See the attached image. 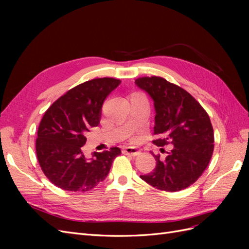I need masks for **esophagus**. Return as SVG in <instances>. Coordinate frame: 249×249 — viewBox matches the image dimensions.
<instances>
[{
    "label": "esophagus",
    "instance_id": "obj_1",
    "mask_svg": "<svg viewBox=\"0 0 249 249\" xmlns=\"http://www.w3.org/2000/svg\"><path fill=\"white\" fill-rule=\"evenodd\" d=\"M139 153H140V150L136 147H133V146H125L123 148V154H124V155H130V156L135 157V156L139 155Z\"/></svg>",
    "mask_w": 249,
    "mask_h": 249
}]
</instances>
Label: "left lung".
Wrapping results in <instances>:
<instances>
[{
    "instance_id": "left-lung-1",
    "label": "left lung",
    "mask_w": 249,
    "mask_h": 249,
    "mask_svg": "<svg viewBox=\"0 0 249 249\" xmlns=\"http://www.w3.org/2000/svg\"><path fill=\"white\" fill-rule=\"evenodd\" d=\"M135 84L154 102V144L172 145L165 160L154 156L156 168L140 178L159 190L185 189L196 182L212 158L214 132L210 117L190 93L163 78H139Z\"/></svg>"
}]
</instances>
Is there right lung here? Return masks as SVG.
Returning a JSON list of instances; mask_svg holds the SVG:
<instances>
[{
    "label": "right lung",
    "mask_w": 249,
    "mask_h": 249,
    "mask_svg": "<svg viewBox=\"0 0 249 249\" xmlns=\"http://www.w3.org/2000/svg\"><path fill=\"white\" fill-rule=\"evenodd\" d=\"M120 80L102 78L87 81L67 91L44 113L36 139V154L46 177L66 191L85 192L107 178L119 147L86 158L82 146L85 134L101 122L106 97Z\"/></svg>",
    "instance_id": "obj_1"
}]
</instances>
